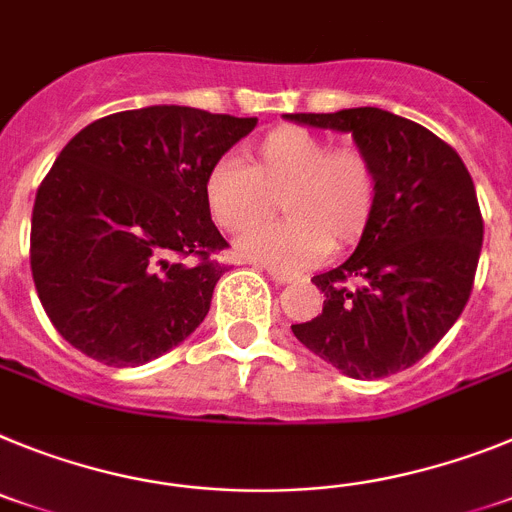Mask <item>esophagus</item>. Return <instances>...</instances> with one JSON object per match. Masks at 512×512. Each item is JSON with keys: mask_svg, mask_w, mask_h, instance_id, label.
Returning <instances> with one entry per match:
<instances>
[{"mask_svg": "<svg viewBox=\"0 0 512 512\" xmlns=\"http://www.w3.org/2000/svg\"><path fill=\"white\" fill-rule=\"evenodd\" d=\"M265 270H268V275H270V278H273L275 283H291V281H293V275L286 273V270L270 268V265H268V268H265Z\"/></svg>", "mask_w": 512, "mask_h": 512, "instance_id": "obj_1", "label": "esophagus"}]
</instances>
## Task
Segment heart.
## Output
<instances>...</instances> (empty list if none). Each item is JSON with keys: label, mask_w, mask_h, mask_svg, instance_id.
Segmentation results:
<instances>
[{"label": "heart", "mask_w": 512, "mask_h": 512, "mask_svg": "<svg viewBox=\"0 0 512 512\" xmlns=\"http://www.w3.org/2000/svg\"><path fill=\"white\" fill-rule=\"evenodd\" d=\"M278 200L287 219L239 237L237 252L278 270H304L366 234L379 203V172L358 146L281 126L247 146L244 164L221 159L203 180V203L221 231L239 234Z\"/></svg>", "instance_id": "heart-1"}]
</instances>
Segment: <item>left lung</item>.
Instances as JSON below:
<instances>
[{
    "label": "left lung",
    "instance_id": "8db88e82",
    "mask_svg": "<svg viewBox=\"0 0 512 512\" xmlns=\"http://www.w3.org/2000/svg\"><path fill=\"white\" fill-rule=\"evenodd\" d=\"M286 118L350 131L379 172L371 226L340 268L311 278L324 306L291 324L293 335L350 379L404 371L441 342L471 296L484 221L469 170L446 141L389 110Z\"/></svg>",
    "mask_w": 512,
    "mask_h": 512
}]
</instances>
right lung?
Here are the masks:
<instances>
[{
	"label": "right lung",
	"instance_id": "add662e5",
	"mask_svg": "<svg viewBox=\"0 0 512 512\" xmlns=\"http://www.w3.org/2000/svg\"><path fill=\"white\" fill-rule=\"evenodd\" d=\"M257 118L151 105L105 115L61 149L30 226V268L69 345L113 368L180 345L211 309L229 244L203 180Z\"/></svg>",
	"mask_w": 512,
	"mask_h": 512
}]
</instances>
